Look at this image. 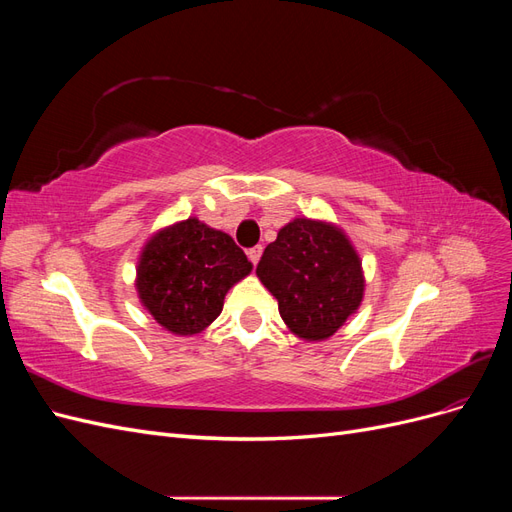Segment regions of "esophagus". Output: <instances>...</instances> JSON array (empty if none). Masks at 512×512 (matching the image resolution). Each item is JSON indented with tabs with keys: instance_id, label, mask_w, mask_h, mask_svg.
I'll use <instances>...</instances> for the list:
<instances>
[{
	"instance_id": "esophagus-1",
	"label": "esophagus",
	"mask_w": 512,
	"mask_h": 512,
	"mask_svg": "<svg viewBox=\"0 0 512 512\" xmlns=\"http://www.w3.org/2000/svg\"><path fill=\"white\" fill-rule=\"evenodd\" d=\"M260 256H262V247H260V245L252 247V250H247V258H250V260H252V265H258V260H260Z\"/></svg>"
}]
</instances>
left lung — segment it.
<instances>
[{"mask_svg": "<svg viewBox=\"0 0 512 512\" xmlns=\"http://www.w3.org/2000/svg\"><path fill=\"white\" fill-rule=\"evenodd\" d=\"M258 280L288 329L307 342L331 337L363 301V269L348 237L329 222L297 218L267 245Z\"/></svg>", "mask_w": 512, "mask_h": 512, "instance_id": "1", "label": "left lung"}]
</instances>
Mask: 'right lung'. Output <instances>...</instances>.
<instances>
[{
	"instance_id": "right-lung-1",
	"label": "right lung",
	"mask_w": 512,
	"mask_h": 512,
	"mask_svg": "<svg viewBox=\"0 0 512 512\" xmlns=\"http://www.w3.org/2000/svg\"><path fill=\"white\" fill-rule=\"evenodd\" d=\"M252 271L230 235L196 218L153 235L136 269L138 299L175 335H194L220 316L226 292Z\"/></svg>"
}]
</instances>
